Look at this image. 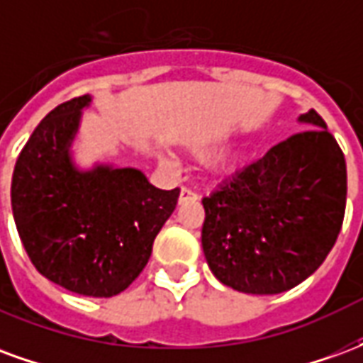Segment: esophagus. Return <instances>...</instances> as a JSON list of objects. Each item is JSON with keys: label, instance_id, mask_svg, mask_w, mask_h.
<instances>
[{"label": "esophagus", "instance_id": "esophagus-1", "mask_svg": "<svg viewBox=\"0 0 363 363\" xmlns=\"http://www.w3.org/2000/svg\"><path fill=\"white\" fill-rule=\"evenodd\" d=\"M198 200L196 192H192L190 189H182L181 190V196H179V204H186V202H194Z\"/></svg>", "mask_w": 363, "mask_h": 363}]
</instances>
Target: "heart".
<instances>
[{
  "instance_id": "heart-1",
  "label": "heart",
  "mask_w": 363,
  "mask_h": 363,
  "mask_svg": "<svg viewBox=\"0 0 363 363\" xmlns=\"http://www.w3.org/2000/svg\"><path fill=\"white\" fill-rule=\"evenodd\" d=\"M216 147H218L216 143H200V145H194L190 150V153L196 159H208L206 167L216 177H229V174H233L239 167L243 165V161H241L243 157H237L235 153H231V151H220V153L213 156Z\"/></svg>"
}]
</instances>
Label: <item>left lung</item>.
Instances as JSON below:
<instances>
[{"mask_svg": "<svg viewBox=\"0 0 363 363\" xmlns=\"http://www.w3.org/2000/svg\"><path fill=\"white\" fill-rule=\"evenodd\" d=\"M303 132L235 173L202 200V249L229 288L274 296L307 280L327 259L346 208V161L317 112Z\"/></svg>", "mask_w": 363, "mask_h": 363, "instance_id": "8db88e82", "label": "left lung"}]
</instances>
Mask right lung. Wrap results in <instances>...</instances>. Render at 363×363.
<instances>
[{"mask_svg":"<svg viewBox=\"0 0 363 363\" xmlns=\"http://www.w3.org/2000/svg\"><path fill=\"white\" fill-rule=\"evenodd\" d=\"M91 95L50 111L15 163L11 206L28 259L74 294L112 297L140 276L179 189H155L134 167L75 165L74 143Z\"/></svg>","mask_w":363,"mask_h":363,"instance_id":"obj_1","label":"right lung"}]
</instances>
